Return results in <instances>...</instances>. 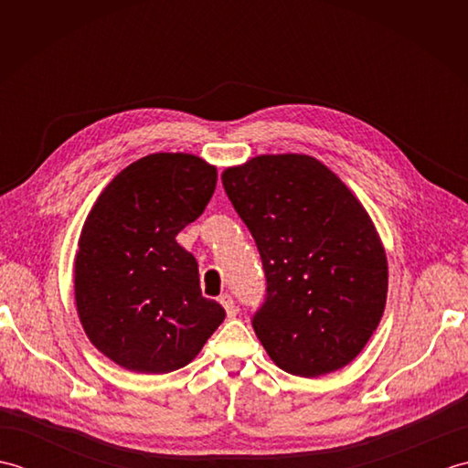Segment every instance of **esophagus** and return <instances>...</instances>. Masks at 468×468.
Instances as JSON below:
<instances>
[{
	"mask_svg": "<svg viewBox=\"0 0 468 468\" xmlns=\"http://www.w3.org/2000/svg\"><path fill=\"white\" fill-rule=\"evenodd\" d=\"M218 303H221V305L225 307V312H227L229 317H235V315H237V305H235V302H233V295L223 293L221 297H218Z\"/></svg>",
	"mask_w": 468,
	"mask_h": 468,
	"instance_id": "esophagus-1",
	"label": "esophagus"
}]
</instances>
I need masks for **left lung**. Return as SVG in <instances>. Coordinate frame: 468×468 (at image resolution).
I'll list each match as a JSON object with an SVG mask.
<instances>
[{
    "mask_svg": "<svg viewBox=\"0 0 468 468\" xmlns=\"http://www.w3.org/2000/svg\"><path fill=\"white\" fill-rule=\"evenodd\" d=\"M221 178L261 255L267 295L253 330L265 352L303 378L350 364L388 293L386 251L362 203L307 154H261Z\"/></svg>",
    "mask_w": 468,
    "mask_h": 468,
    "instance_id": "1",
    "label": "left lung"
}]
</instances>
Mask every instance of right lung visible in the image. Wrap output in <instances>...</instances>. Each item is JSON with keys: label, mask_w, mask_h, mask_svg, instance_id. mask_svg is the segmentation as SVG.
I'll list each match as a JSON object with an SVG mask.
<instances>
[{"label": "right lung", "mask_w": 468, "mask_h": 468, "mask_svg": "<svg viewBox=\"0 0 468 468\" xmlns=\"http://www.w3.org/2000/svg\"><path fill=\"white\" fill-rule=\"evenodd\" d=\"M215 185L217 168L203 158L148 154L118 173L86 217L74 261L78 317L126 370H178L225 320L201 293L197 260L176 243Z\"/></svg>", "instance_id": "1"}]
</instances>
